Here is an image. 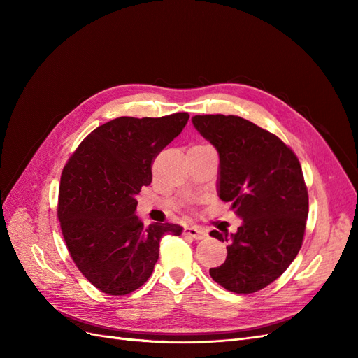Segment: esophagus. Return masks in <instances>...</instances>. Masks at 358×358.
<instances>
[{
	"instance_id": "obj_1",
	"label": "esophagus",
	"mask_w": 358,
	"mask_h": 358,
	"mask_svg": "<svg viewBox=\"0 0 358 358\" xmlns=\"http://www.w3.org/2000/svg\"><path fill=\"white\" fill-rule=\"evenodd\" d=\"M183 233H185L187 236H191L192 239H196V241H201V239H204L206 236H208V233L197 229V227H185V230H183Z\"/></svg>"
}]
</instances>
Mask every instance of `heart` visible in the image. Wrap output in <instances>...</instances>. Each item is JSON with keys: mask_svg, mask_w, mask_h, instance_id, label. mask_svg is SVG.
Masks as SVG:
<instances>
[{"mask_svg": "<svg viewBox=\"0 0 358 358\" xmlns=\"http://www.w3.org/2000/svg\"><path fill=\"white\" fill-rule=\"evenodd\" d=\"M199 146H208V145H199Z\"/></svg>", "mask_w": 358, "mask_h": 358, "instance_id": "b5f03b06", "label": "heart"}]
</instances>
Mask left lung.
Returning <instances> with one entry per match:
<instances>
[{"label": "left lung", "mask_w": 358, "mask_h": 358, "mask_svg": "<svg viewBox=\"0 0 358 358\" xmlns=\"http://www.w3.org/2000/svg\"><path fill=\"white\" fill-rule=\"evenodd\" d=\"M197 131L220 154L218 196L242 218L236 233L212 230L227 258L209 273L236 294H251L282 275L300 251L309 212L296 154L275 134L233 115H197Z\"/></svg>", "instance_id": "obj_1"}]
</instances>
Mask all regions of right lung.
I'll list each match as a JSON object with an SVG mask.
<instances>
[{"instance_id":"add662e5","label":"right lung","mask_w":358,"mask_h":358,"mask_svg":"<svg viewBox=\"0 0 358 358\" xmlns=\"http://www.w3.org/2000/svg\"><path fill=\"white\" fill-rule=\"evenodd\" d=\"M187 112L121 116L95 128L62 170L58 220L74 264L100 291L125 296L154 272L164 234L178 224L145 227L136 196L152 182L154 158L187 125Z\"/></svg>"}]
</instances>
